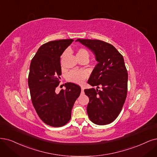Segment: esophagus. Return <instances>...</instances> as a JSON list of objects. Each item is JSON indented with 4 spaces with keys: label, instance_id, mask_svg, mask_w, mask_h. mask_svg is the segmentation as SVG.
I'll list each match as a JSON object with an SVG mask.
<instances>
[{
    "label": "esophagus",
    "instance_id": "esophagus-1",
    "mask_svg": "<svg viewBox=\"0 0 157 157\" xmlns=\"http://www.w3.org/2000/svg\"><path fill=\"white\" fill-rule=\"evenodd\" d=\"M81 90H82V93L83 94V92H84V88L83 87V86H82V87H81Z\"/></svg>",
    "mask_w": 157,
    "mask_h": 157
}]
</instances>
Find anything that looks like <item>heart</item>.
Here are the masks:
<instances>
[{
	"instance_id": "obj_1",
	"label": "heart",
	"mask_w": 157,
	"mask_h": 157,
	"mask_svg": "<svg viewBox=\"0 0 157 157\" xmlns=\"http://www.w3.org/2000/svg\"><path fill=\"white\" fill-rule=\"evenodd\" d=\"M76 56L77 57L83 56H86L89 57V52L87 50L84 48H80L78 51ZM86 76H87V74L85 72L72 71L67 74V78L69 82L77 84H81L84 82V80L85 79Z\"/></svg>"
}]
</instances>
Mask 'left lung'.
<instances>
[{
	"instance_id": "8db88e82",
	"label": "left lung",
	"mask_w": 157,
	"mask_h": 157,
	"mask_svg": "<svg viewBox=\"0 0 157 157\" xmlns=\"http://www.w3.org/2000/svg\"><path fill=\"white\" fill-rule=\"evenodd\" d=\"M75 42L89 48L98 62L88 83L98 88L102 85L101 91L84 90L89 98L86 107L89 119L96 125L109 124L118 117L127 96L128 74L124 57L114 46L100 40L78 39Z\"/></svg>"
}]
</instances>
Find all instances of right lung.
<instances>
[{"label": "right lung", "instance_id": "obj_1", "mask_svg": "<svg viewBox=\"0 0 157 157\" xmlns=\"http://www.w3.org/2000/svg\"><path fill=\"white\" fill-rule=\"evenodd\" d=\"M73 41L62 39L43 44L30 63L28 86L33 105L43 122L52 127H61L68 122L81 93L80 86L73 83H65V90L56 92L61 75L60 57Z\"/></svg>", "mask_w": 157, "mask_h": 157}]
</instances>
